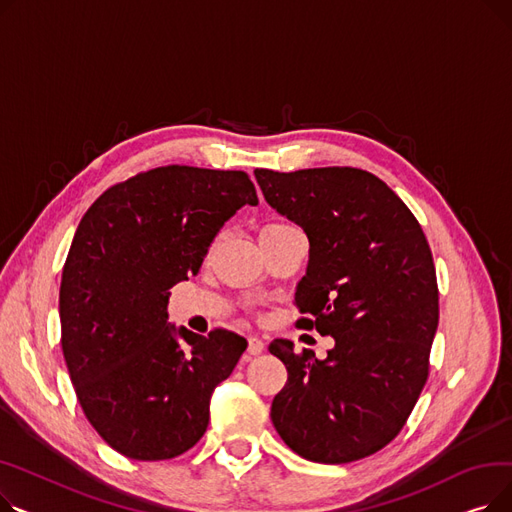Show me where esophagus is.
Masks as SVG:
<instances>
[{"label":"esophagus","mask_w":512,"mask_h":512,"mask_svg":"<svg viewBox=\"0 0 512 512\" xmlns=\"http://www.w3.org/2000/svg\"><path fill=\"white\" fill-rule=\"evenodd\" d=\"M263 348H265V342L261 338H257V336L249 338V346H247V353L249 355H261Z\"/></svg>","instance_id":"obj_1"}]
</instances>
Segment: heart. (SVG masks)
<instances>
[{"label": "heart", "mask_w": 512, "mask_h": 512, "mask_svg": "<svg viewBox=\"0 0 512 512\" xmlns=\"http://www.w3.org/2000/svg\"><path fill=\"white\" fill-rule=\"evenodd\" d=\"M286 226H290V224H286V222H274V224H267L263 230H274V228H286Z\"/></svg>", "instance_id": "b5f03b06"}]
</instances>
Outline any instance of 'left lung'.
<instances>
[{
	"mask_svg": "<svg viewBox=\"0 0 512 512\" xmlns=\"http://www.w3.org/2000/svg\"><path fill=\"white\" fill-rule=\"evenodd\" d=\"M255 178L309 238L297 328L336 340L324 361L290 340L270 344L288 371L274 427L307 461H361L400 434L427 382L440 315L432 249L411 209L365 170L257 168Z\"/></svg>",
	"mask_w": 512,
	"mask_h": 512,
	"instance_id": "1",
	"label": "left lung"
}]
</instances>
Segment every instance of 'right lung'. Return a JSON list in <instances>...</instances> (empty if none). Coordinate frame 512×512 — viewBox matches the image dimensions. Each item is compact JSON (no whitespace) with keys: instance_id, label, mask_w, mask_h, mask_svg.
<instances>
[{"instance_id":"obj_1","label":"right lung","mask_w":512,"mask_h":512,"mask_svg":"<svg viewBox=\"0 0 512 512\" xmlns=\"http://www.w3.org/2000/svg\"><path fill=\"white\" fill-rule=\"evenodd\" d=\"M247 203H259L247 172L161 166L107 188L76 228L60 284L62 351L89 423L128 459L193 448L213 388L245 353L230 330L170 326L168 290L199 274Z\"/></svg>"}]
</instances>
